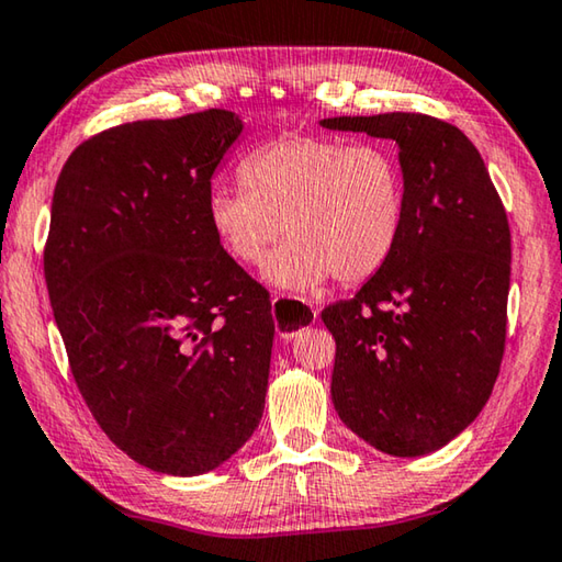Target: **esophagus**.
I'll use <instances>...</instances> for the list:
<instances>
[{
  "label": "esophagus",
  "mask_w": 562,
  "mask_h": 562,
  "mask_svg": "<svg viewBox=\"0 0 562 562\" xmlns=\"http://www.w3.org/2000/svg\"><path fill=\"white\" fill-rule=\"evenodd\" d=\"M272 317H274V329L282 340H292L297 337L300 329L313 327L317 313L307 305L305 300H292L284 295L272 297Z\"/></svg>",
  "instance_id": "obj_1"
}]
</instances>
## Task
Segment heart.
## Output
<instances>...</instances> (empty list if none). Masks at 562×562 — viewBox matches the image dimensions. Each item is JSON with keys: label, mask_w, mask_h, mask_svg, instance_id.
Masks as SVG:
<instances>
[{"label": "heart", "mask_w": 562, "mask_h": 562, "mask_svg": "<svg viewBox=\"0 0 562 562\" xmlns=\"http://www.w3.org/2000/svg\"><path fill=\"white\" fill-rule=\"evenodd\" d=\"M241 190L207 200L212 235L235 262L260 265L280 233L290 235L267 257L272 288L313 292L335 274L358 284L395 255L405 227L407 187L387 145H350L335 137L274 139L239 162Z\"/></svg>", "instance_id": "b5f03b06"}]
</instances>
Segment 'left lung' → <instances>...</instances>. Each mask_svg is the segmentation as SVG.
<instances>
[{"instance_id":"8db88e82","label":"left lung","mask_w":562,"mask_h":562,"mask_svg":"<svg viewBox=\"0 0 562 562\" xmlns=\"http://www.w3.org/2000/svg\"><path fill=\"white\" fill-rule=\"evenodd\" d=\"M319 127L393 139L407 210L395 255L329 305L333 405L393 458L440 450L485 407L501 372L510 229L483 157L458 127L415 112L327 117Z\"/></svg>"}]
</instances>
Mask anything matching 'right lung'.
Instances as JSON below:
<instances>
[{"instance_id": "obj_1", "label": "right lung", "mask_w": 562, "mask_h": 562, "mask_svg": "<svg viewBox=\"0 0 562 562\" xmlns=\"http://www.w3.org/2000/svg\"><path fill=\"white\" fill-rule=\"evenodd\" d=\"M245 124L207 110L104 130L52 198L44 278L79 393L120 450L192 477L260 425L274 323L207 222Z\"/></svg>"}]
</instances>
